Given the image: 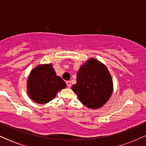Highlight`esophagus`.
<instances>
[{
	"instance_id": "esophagus-1",
	"label": "esophagus",
	"mask_w": 146,
	"mask_h": 146,
	"mask_svg": "<svg viewBox=\"0 0 146 146\" xmlns=\"http://www.w3.org/2000/svg\"><path fill=\"white\" fill-rule=\"evenodd\" d=\"M66 85H67V86L68 87V88H70V87L71 86V81H67V82H66Z\"/></svg>"
}]
</instances>
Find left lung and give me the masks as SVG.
<instances>
[{"label": "left lung", "mask_w": 146, "mask_h": 146, "mask_svg": "<svg viewBox=\"0 0 146 146\" xmlns=\"http://www.w3.org/2000/svg\"><path fill=\"white\" fill-rule=\"evenodd\" d=\"M113 80L108 68L98 60L91 58L77 73V82L72 90L86 107L98 109L105 104L113 93Z\"/></svg>", "instance_id": "obj_1"}]
</instances>
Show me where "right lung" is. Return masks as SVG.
<instances>
[{"label": "right lung", "mask_w": 146, "mask_h": 146, "mask_svg": "<svg viewBox=\"0 0 146 146\" xmlns=\"http://www.w3.org/2000/svg\"><path fill=\"white\" fill-rule=\"evenodd\" d=\"M66 86L62 79L56 75L51 64L36 66L31 71L27 80L28 94L38 104L51 101Z\"/></svg>", "instance_id": "right-lung-1"}]
</instances>
